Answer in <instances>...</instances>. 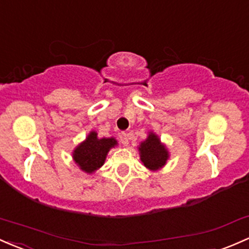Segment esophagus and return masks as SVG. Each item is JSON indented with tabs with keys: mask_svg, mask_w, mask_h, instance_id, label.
Wrapping results in <instances>:
<instances>
[{
	"mask_svg": "<svg viewBox=\"0 0 249 249\" xmlns=\"http://www.w3.org/2000/svg\"><path fill=\"white\" fill-rule=\"evenodd\" d=\"M119 141H120V143L123 144V145L126 146L127 144H129V136H127L125 132H122L119 135Z\"/></svg>",
	"mask_w": 249,
	"mask_h": 249,
	"instance_id": "esophagus-1",
	"label": "esophagus"
}]
</instances>
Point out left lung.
I'll return each instance as SVG.
<instances>
[{
	"label": "left lung",
	"mask_w": 249,
	"mask_h": 249,
	"mask_svg": "<svg viewBox=\"0 0 249 249\" xmlns=\"http://www.w3.org/2000/svg\"><path fill=\"white\" fill-rule=\"evenodd\" d=\"M139 151H141L142 162L150 170H157L162 168L169 157L165 146L160 144V138L155 133H150L146 141L141 143Z\"/></svg>",
	"instance_id": "1"
}]
</instances>
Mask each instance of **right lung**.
<instances>
[{
    "mask_svg": "<svg viewBox=\"0 0 249 249\" xmlns=\"http://www.w3.org/2000/svg\"><path fill=\"white\" fill-rule=\"evenodd\" d=\"M117 145L114 138L97 137V132H91L84 143H81L73 152L75 163L81 170L91 174L100 168L105 162V158L111 147Z\"/></svg>",
    "mask_w": 249,
    "mask_h": 249,
    "instance_id": "obj_1",
    "label": "right lung"
}]
</instances>
